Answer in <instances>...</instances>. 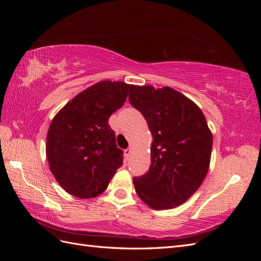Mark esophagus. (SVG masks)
I'll use <instances>...</instances> for the list:
<instances>
[{
    "label": "esophagus",
    "mask_w": 261,
    "mask_h": 261,
    "mask_svg": "<svg viewBox=\"0 0 261 261\" xmlns=\"http://www.w3.org/2000/svg\"><path fill=\"white\" fill-rule=\"evenodd\" d=\"M130 153H132V149H130V148L125 149L124 154H125V158H126V159H128V158L130 156Z\"/></svg>",
    "instance_id": "esophagus-1"
}]
</instances>
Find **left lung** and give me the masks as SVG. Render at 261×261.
I'll list each match as a JSON object with an SVG mask.
<instances>
[{
  "instance_id": "8db88e82",
  "label": "left lung",
  "mask_w": 261,
  "mask_h": 261,
  "mask_svg": "<svg viewBox=\"0 0 261 261\" xmlns=\"http://www.w3.org/2000/svg\"><path fill=\"white\" fill-rule=\"evenodd\" d=\"M129 103L144 115L152 134L151 164L134 177L139 198L154 210L178 207L206 177L212 134L199 107L170 88L130 85Z\"/></svg>"
}]
</instances>
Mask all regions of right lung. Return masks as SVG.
I'll use <instances>...</instances> for the list:
<instances>
[{"label":"right lung","instance_id":"1","mask_svg":"<svg viewBox=\"0 0 261 261\" xmlns=\"http://www.w3.org/2000/svg\"><path fill=\"white\" fill-rule=\"evenodd\" d=\"M128 84L102 81L80 92L53 117L46 159L55 179L82 199L103 193L123 164L109 117L123 107Z\"/></svg>","mask_w":261,"mask_h":261}]
</instances>
